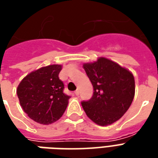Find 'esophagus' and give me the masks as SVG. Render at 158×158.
I'll return each instance as SVG.
<instances>
[{
  "instance_id": "obj_1",
  "label": "esophagus",
  "mask_w": 158,
  "mask_h": 158,
  "mask_svg": "<svg viewBox=\"0 0 158 158\" xmlns=\"http://www.w3.org/2000/svg\"><path fill=\"white\" fill-rule=\"evenodd\" d=\"M74 94H75V96H79V89H76L75 91H74Z\"/></svg>"
}]
</instances>
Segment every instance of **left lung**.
Here are the masks:
<instances>
[{
	"label": "left lung",
	"instance_id": "left-lung-1",
	"mask_svg": "<svg viewBox=\"0 0 158 158\" xmlns=\"http://www.w3.org/2000/svg\"><path fill=\"white\" fill-rule=\"evenodd\" d=\"M92 84L91 99L82 102L86 115L100 126L110 125L128 111L135 96L133 73L106 57L83 64Z\"/></svg>",
	"mask_w": 158,
	"mask_h": 158
}]
</instances>
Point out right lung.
I'll return each mask as SVG.
<instances>
[{
    "instance_id": "obj_1",
    "label": "right lung",
    "mask_w": 158,
    "mask_h": 158,
    "mask_svg": "<svg viewBox=\"0 0 158 158\" xmlns=\"http://www.w3.org/2000/svg\"><path fill=\"white\" fill-rule=\"evenodd\" d=\"M62 65L53 64L33 71L19 83L17 95L24 113L34 121L51 124L65 112L70 96L63 93L59 79Z\"/></svg>"
}]
</instances>
